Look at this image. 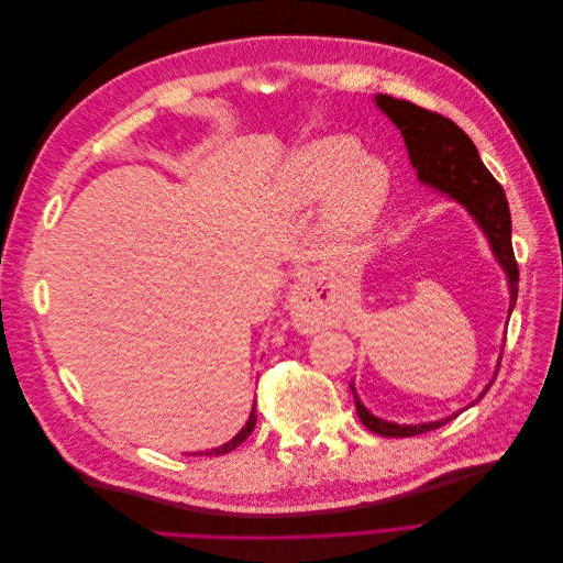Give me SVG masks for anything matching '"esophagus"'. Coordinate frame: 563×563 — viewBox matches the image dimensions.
<instances>
[{
  "mask_svg": "<svg viewBox=\"0 0 563 563\" xmlns=\"http://www.w3.org/2000/svg\"><path fill=\"white\" fill-rule=\"evenodd\" d=\"M312 286H314L312 279H302L296 286V294H294L296 312H294V319H296V327L298 329H314L317 323H319V319H321V310L317 308Z\"/></svg>",
  "mask_w": 563,
  "mask_h": 563,
  "instance_id": "1",
  "label": "esophagus"
}]
</instances>
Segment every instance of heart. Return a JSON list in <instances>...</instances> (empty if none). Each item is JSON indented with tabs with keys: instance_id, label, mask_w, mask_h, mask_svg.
<instances>
[{
	"instance_id": "b5f03b06",
	"label": "heart",
	"mask_w": 563,
	"mask_h": 563,
	"mask_svg": "<svg viewBox=\"0 0 563 563\" xmlns=\"http://www.w3.org/2000/svg\"><path fill=\"white\" fill-rule=\"evenodd\" d=\"M391 172L347 133L319 135L286 155L277 174V199L286 211H308L321 199L323 223L335 234L368 230L387 207Z\"/></svg>"
}]
</instances>
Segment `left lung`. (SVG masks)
<instances>
[{
	"instance_id": "1",
	"label": "left lung",
	"mask_w": 563,
	"mask_h": 563,
	"mask_svg": "<svg viewBox=\"0 0 563 563\" xmlns=\"http://www.w3.org/2000/svg\"><path fill=\"white\" fill-rule=\"evenodd\" d=\"M373 103H376V108L383 114H387L389 122L401 131L404 145L408 150V159H411L416 168L418 180L424 187H430V190L460 203V207L472 216L476 228L484 232L490 253L496 255L498 265L505 272L507 291H509L507 314H512L517 305V294H519V267L512 251V218H509V207H507L503 187L488 174V168L484 166L479 152H476L474 143L470 141V135L457 124H453L451 119L424 108H418L413 103H408V100H397L391 96L378 93L373 98ZM498 368H500V356H498L496 373ZM490 383L479 391V397H476L472 404H467L465 408L484 399ZM350 387L354 395L356 416H360V420L371 432H376L380 437L424 434L441 428V424H446L449 420H453L455 416L465 411V408H460V411L439 420L418 422V424H399V422H389L373 416L362 404L360 395H356L354 383Z\"/></svg>"
}]
</instances>
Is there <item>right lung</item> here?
I'll use <instances>...</instances> for the list:
<instances>
[{
	"label": "right lung",
	"instance_id": "right-lung-1",
	"mask_svg": "<svg viewBox=\"0 0 563 563\" xmlns=\"http://www.w3.org/2000/svg\"><path fill=\"white\" fill-rule=\"evenodd\" d=\"M255 420H258V418H255V404H253V406H251V413H249V420H246V424H244V428H242L240 432H236L230 441H225L223 446H216V449H209V451H199V455H223V453L234 451L236 446L244 444V441L249 439V434H251L253 428H255ZM190 455H197V453H190Z\"/></svg>",
	"mask_w": 563,
	"mask_h": 563
}]
</instances>
